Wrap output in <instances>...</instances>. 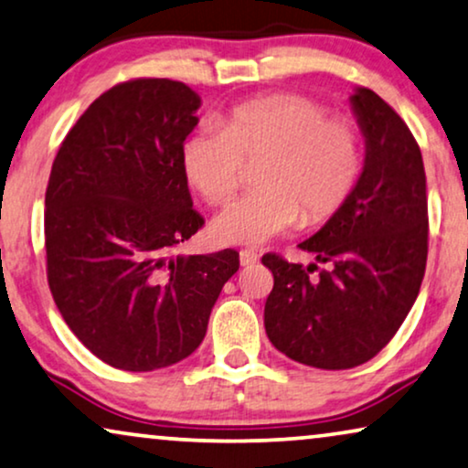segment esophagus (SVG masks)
<instances>
[{
  "mask_svg": "<svg viewBox=\"0 0 468 468\" xmlns=\"http://www.w3.org/2000/svg\"><path fill=\"white\" fill-rule=\"evenodd\" d=\"M260 261V255L255 253V251H249V249H242L240 251V266H245V268H249V266H255Z\"/></svg>",
  "mask_w": 468,
  "mask_h": 468,
  "instance_id": "esophagus-1",
  "label": "esophagus"
}]
</instances>
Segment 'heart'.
I'll return each instance as SVG.
<instances>
[{
  "label": "heart",
  "instance_id": "obj_1",
  "mask_svg": "<svg viewBox=\"0 0 468 468\" xmlns=\"http://www.w3.org/2000/svg\"><path fill=\"white\" fill-rule=\"evenodd\" d=\"M187 181L210 204L239 187L242 162L255 170L251 196L228 204L210 234L221 245L260 247L304 223L336 213L362 172V140L349 121L328 119L315 101L272 95L236 106L219 125H204L185 140Z\"/></svg>",
  "mask_w": 468,
  "mask_h": 468
}]
</instances>
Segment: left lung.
<instances>
[{"instance_id":"8db88e82","label":"left lung","mask_w":468,"mask_h":468,"mask_svg":"<svg viewBox=\"0 0 468 468\" xmlns=\"http://www.w3.org/2000/svg\"><path fill=\"white\" fill-rule=\"evenodd\" d=\"M349 104L364 136L360 178L298 245L326 268L261 258L274 277L268 338L292 360L325 370L360 367L386 347L418 298L428 258L426 172L413 133L367 87H356Z\"/></svg>"}]
</instances>
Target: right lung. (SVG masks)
Instances as JSON below:
<instances>
[{"label":"right lung","instance_id":"right-lung-1","mask_svg":"<svg viewBox=\"0 0 468 468\" xmlns=\"http://www.w3.org/2000/svg\"><path fill=\"white\" fill-rule=\"evenodd\" d=\"M200 95L178 80L108 89L68 132L47 187V274L79 341L114 368L146 373L194 354L232 249L176 255L202 228L181 151Z\"/></svg>","mask_w":468,"mask_h":468}]
</instances>
